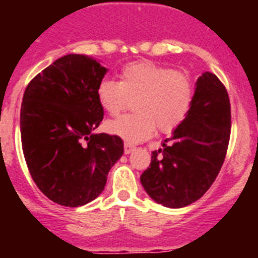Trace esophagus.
I'll return each mask as SVG.
<instances>
[{
    "mask_svg": "<svg viewBox=\"0 0 258 258\" xmlns=\"http://www.w3.org/2000/svg\"><path fill=\"white\" fill-rule=\"evenodd\" d=\"M134 150H136V147H134L133 145H131V143H125V145H124V152L126 155L132 154V152H133Z\"/></svg>",
    "mask_w": 258,
    "mask_h": 258,
    "instance_id": "obj_1",
    "label": "esophagus"
}]
</instances>
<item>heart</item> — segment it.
I'll list each match as a JSON object with an SVG mask.
<instances>
[{
  "instance_id": "obj_1",
  "label": "heart",
  "mask_w": 258,
  "mask_h": 258,
  "mask_svg": "<svg viewBox=\"0 0 258 258\" xmlns=\"http://www.w3.org/2000/svg\"><path fill=\"white\" fill-rule=\"evenodd\" d=\"M98 101L109 115H117L134 101L133 115L108 121L109 134L127 143H140L154 133L155 127L169 133L187 117L194 89L187 74L152 61L125 66L120 81L102 80L97 89Z\"/></svg>"
}]
</instances>
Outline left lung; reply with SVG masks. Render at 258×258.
<instances>
[{"mask_svg": "<svg viewBox=\"0 0 258 258\" xmlns=\"http://www.w3.org/2000/svg\"><path fill=\"white\" fill-rule=\"evenodd\" d=\"M230 127L226 89L216 75L204 72L195 84L187 117L164 141L163 149L152 152L151 164L141 175L149 197L168 208L199 200L220 173Z\"/></svg>", "mask_w": 258, "mask_h": 258, "instance_id": "8db88e82", "label": "left lung"}]
</instances>
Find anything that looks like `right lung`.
Masks as SVG:
<instances>
[{
	"label": "right lung",
	"instance_id": "obj_1",
	"mask_svg": "<svg viewBox=\"0 0 258 258\" xmlns=\"http://www.w3.org/2000/svg\"><path fill=\"white\" fill-rule=\"evenodd\" d=\"M107 71L92 56L68 54L38 74L23 95L27 166L42 194L60 206L81 207L99 197L124 154L120 137L94 133L103 120L97 89Z\"/></svg>",
	"mask_w": 258,
	"mask_h": 258
}]
</instances>
